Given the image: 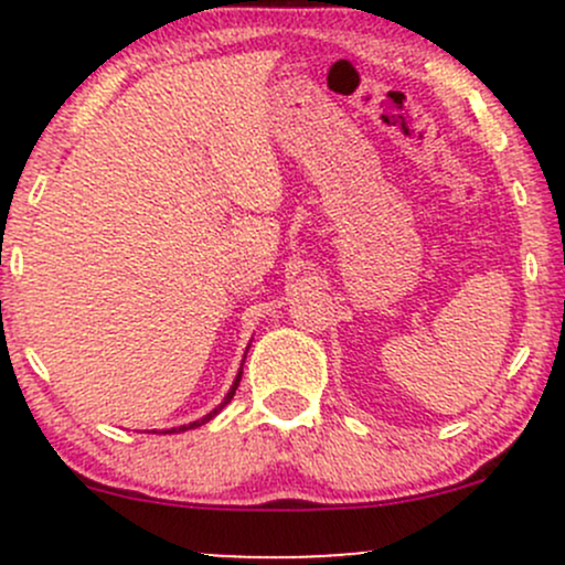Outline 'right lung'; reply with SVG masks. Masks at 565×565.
<instances>
[{
    "mask_svg": "<svg viewBox=\"0 0 565 565\" xmlns=\"http://www.w3.org/2000/svg\"><path fill=\"white\" fill-rule=\"evenodd\" d=\"M246 350H249V345H246ZM244 359H246V353H244ZM242 369H244V364H242ZM242 369H238L236 380H233V385H231V391L225 393V398L220 401V404H217L215 408H212L210 414H204V417L196 419V423H188V425H180V427H170V430H161V433H183V430H193V427H201V425H206V423H210L212 417H217V414L223 412V408L231 404V398H233V395H236V387H238V382H242Z\"/></svg>",
    "mask_w": 565,
    "mask_h": 565,
    "instance_id": "add662e5",
    "label": "right lung"
}]
</instances>
